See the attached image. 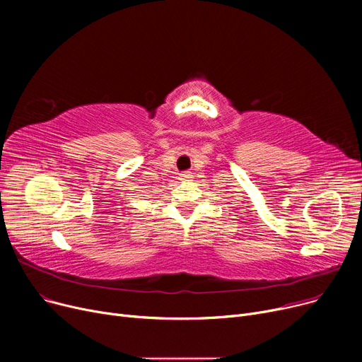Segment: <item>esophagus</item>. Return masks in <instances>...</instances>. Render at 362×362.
<instances>
[{"mask_svg":"<svg viewBox=\"0 0 362 362\" xmlns=\"http://www.w3.org/2000/svg\"><path fill=\"white\" fill-rule=\"evenodd\" d=\"M191 177H192L191 171H183V173H180V179H182V180H189Z\"/></svg>","mask_w":362,"mask_h":362,"instance_id":"esophagus-1","label":"esophagus"}]
</instances>
